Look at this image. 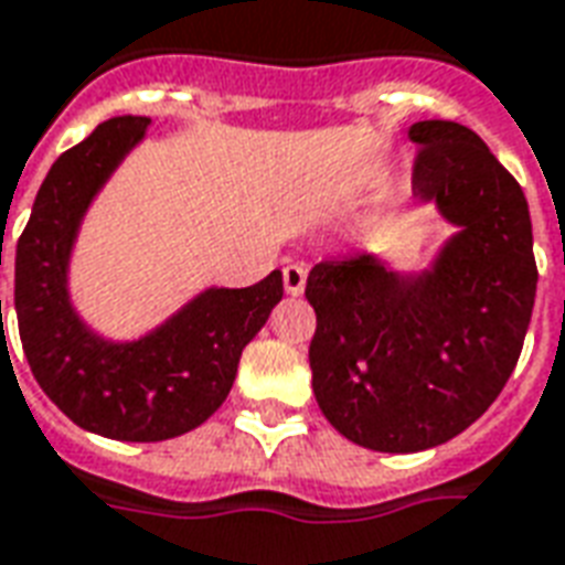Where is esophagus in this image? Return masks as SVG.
<instances>
[{
  "mask_svg": "<svg viewBox=\"0 0 565 565\" xmlns=\"http://www.w3.org/2000/svg\"><path fill=\"white\" fill-rule=\"evenodd\" d=\"M305 281H308V269L299 266V263H290L284 266V290L290 296H299L305 290Z\"/></svg>",
  "mask_w": 565,
  "mask_h": 565,
  "instance_id": "esophagus-1",
  "label": "esophagus"
}]
</instances>
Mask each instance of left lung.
I'll list each match as a JSON object with an SVG mask.
<instances>
[{"label":"left lung","mask_w":565,"mask_h":565,"mask_svg":"<svg viewBox=\"0 0 565 565\" xmlns=\"http://www.w3.org/2000/svg\"><path fill=\"white\" fill-rule=\"evenodd\" d=\"M413 194L455 233L413 275L377 254L317 263L311 383L338 434L374 452H422L470 428L515 371L536 260L524 191L467 125H411Z\"/></svg>","instance_id":"8db88e82"}]
</instances>
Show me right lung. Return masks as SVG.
I'll return each mask as SVG.
<instances>
[{
	"mask_svg": "<svg viewBox=\"0 0 565 565\" xmlns=\"http://www.w3.org/2000/svg\"><path fill=\"white\" fill-rule=\"evenodd\" d=\"M146 128V116H116L62 152L14 257L17 326L38 386L74 425L128 443L170 440L218 411L242 350L284 296L278 269L239 290L209 287L137 341L98 335L74 311L68 266L83 215Z\"/></svg>",
	"mask_w": 565,
	"mask_h": 565,
	"instance_id": "1",
	"label": "right lung"
}]
</instances>
